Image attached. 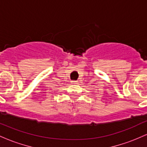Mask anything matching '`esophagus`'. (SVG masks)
I'll return each instance as SVG.
<instances>
[{
    "label": "esophagus",
    "mask_w": 147,
    "mask_h": 147,
    "mask_svg": "<svg viewBox=\"0 0 147 147\" xmlns=\"http://www.w3.org/2000/svg\"><path fill=\"white\" fill-rule=\"evenodd\" d=\"M78 82H77V81H75V80H72L71 81V84H77Z\"/></svg>",
    "instance_id": "esophagus-1"
}]
</instances>
